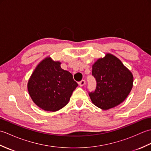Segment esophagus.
Returning <instances> with one entry per match:
<instances>
[{"label":"esophagus","instance_id":"esophagus-1","mask_svg":"<svg viewBox=\"0 0 151 151\" xmlns=\"http://www.w3.org/2000/svg\"><path fill=\"white\" fill-rule=\"evenodd\" d=\"M85 84H86V81H84V80H82V81H81V82H78V84H79V86H81V87H82V86H84Z\"/></svg>","mask_w":151,"mask_h":151}]
</instances>
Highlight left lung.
<instances>
[{
    "instance_id": "1",
    "label": "left lung",
    "mask_w": 151,
    "mask_h": 151,
    "mask_svg": "<svg viewBox=\"0 0 151 151\" xmlns=\"http://www.w3.org/2000/svg\"><path fill=\"white\" fill-rule=\"evenodd\" d=\"M97 87L89 93L96 106L104 110L117 106L129 95L133 86L132 73L116 56L107 53L92 65Z\"/></svg>"
}]
</instances>
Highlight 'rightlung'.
<instances>
[{
  "instance_id": "right-lung-1",
  "label": "right lung",
  "mask_w": 151,
  "mask_h": 151,
  "mask_svg": "<svg viewBox=\"0 0 151 151\" xmlns=\"http://www.w3.org/2000/svg\"><path fill=\"white\" fill-rule=\"evenodd\" d=\"M60 65L59 61L48 56L39 63L28 80V91L32 100L45 111H56L63 108L78 86L72 74Z\"/></svg>"
}]
</instances>
